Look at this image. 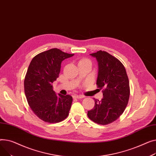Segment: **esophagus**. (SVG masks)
Instances as JSON below:
<instances>
[{
    "instance_id": "34e87169",
    "label": "esophagus",
    "mask_w": 156,
    "mask_h": 156,
    "mask_svg": "<svg viewBox=\"0 0 156 156\" xmlns=\"http://www.w3.org/2000/svg\"><path fill=\"white\" fill-rule=\"evenodd\" d=\"M85 96H83V95H77V94H76V95L74 96V98H77V99H81V98H83Z\"/></svg>"
}]
</instances>
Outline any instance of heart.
Masks as SVG:
<instances>
[{"label": "heart", "instance_id": "b5f03b06", "mask_svg": "<svg viewBox=\"0 0 156 156\" xmlns=\"http://www.w3.org/2000/svg\"><path fill=\"white\" fill-rule=\"evenodd\" d=\"M86 60V59H84V60Z\"/></svg>", "mask_w": 156, "mask_h": 156}]
</instances>
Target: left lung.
Wrapping results in <instances>:
<instances>
[{
	"instance_id": "left-lung-1",
	"label": "left lung",
	"mask_w": 156,
	"mask_h": 156,
	"mask_svg": "<svg viewBox=\"0 0 156 156\" xmlns=\"http://www.w3.org/2000/svg\"><path fill=\"white\" fill-rule=\"evenodd\" d=\"M90 55L98 62L96 85L103 89V98L94 99L95 105L87 112V116L98 124L108 125L122 115L129 103V77L123 63L108 52L99 50Z\"/></svg>"
}]
</instances>
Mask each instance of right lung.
I'll use <instances>...</instances> for the list:
<instances>
[{
    "label": "right lung",
    "instance_id": "obj_1",
    "mask_svg": "<svg viewBox=\"0 0 156 156\" xmlns=\"http://www.w3.org/2000/svg\"><path fill=\"white\" fill-rule=\"evenodd\" d=\"M74 55L51 48L36 55L27 69L24 81L27 101L35 115L45 122H60L69 114L72 97L56 94L52 83L58 77L62 62Z\"/></svg>",
    "mask_w": 156,
    "mask_h": 156
}]
</instances>
